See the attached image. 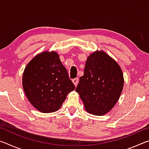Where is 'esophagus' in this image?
<instances>
[{"label": "esophagus", "mask_w": 149, "mask_h": 149, "mask_svg": "<svg viewBox=\"0 0 149 149\" xmlns=\"http://www.w3.org/2000/svg\"><path fill=\"white\" fill-rule=\"evenodd\" d=\"M72 81H73V83H74V84L75 85V86L76 87L78 84V82H79V78H75V79H73Z\"/></svg>", "instance_id": "34e87169"}]
</instances>
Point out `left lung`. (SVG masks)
Masks as SVG:
<instances>
[{
  "label": "left lung",
  "instance_id": "left-lung-1",
  "mask_svg": "<svg viewBox=\"0 0 149 149\" xmlns=\"http://www.w3.org/2000/svg\"><path fill=\"white\" fill-rule=\"evenodd\" d=\"M123 87L120 65L104 52L97 51L88 57L75 91L88 112L102 116L114 107Z\"/></svg>",
  "mask_w": 149,
  "mask_h": 149
}]
</instances>
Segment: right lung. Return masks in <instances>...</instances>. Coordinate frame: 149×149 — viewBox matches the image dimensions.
Segmentation results:
<instances>
[{
	"label": "right lung",
	"mask_w": 149,
	"mask_h": 149,
	"mask_svg": "<svg viewBox=\"0 0 149 149\" xmlns=\"http://www.w3.org/2000/svg\"><path fill=\"white\" fill-rule=\"evenodd\" d=\"M22 84L29 101L44 113L58 110L67 95L75 89L55 52H43L33 58L25 68Z\"/></svg>",
	"instance_id": "right-lung-1"
}]
</instances>
